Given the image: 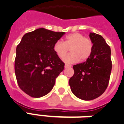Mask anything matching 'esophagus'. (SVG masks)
Masks as SVG:
<instances>
[{
  "label": "esophagus",
  "instance_id": "1",
  "mask_svg": "<svg viewBox=\"0 0 124 124\" xmlns=\"http://www.w3.org/2000/svg\"><path fill=\"white\" fill-rule=\"evenodd\" d=\"M70 67H71L70 65H68V64L65 65V68H70Z\"/></svg>",
  "mask_w": 124,
  "mask_h": 124
}]
</instances>
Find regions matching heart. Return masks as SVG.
<instances>
[{
  "instance_id": "b5f03b06",
  "label": "heart",
  "mask_w": 124,
  "mask_h": 124,
  "mask_svg": "<svg viewBox=\"0 0 124 124\" xmlns=\"http://www.w3.org/2000/svg\"><path fill=\"white\" fill-rule=\"evenodd\" d=\"M53 49L60 58H63L70 50L72 53L64 58L67 64H72L81 61H85L90 57L92 53L93 43L88 37H85L83 34L74 33L66 37L65 41L55 42Z\"/></svg>"
}]
</instances>
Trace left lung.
I'll return each mask as SVG.
<instances>
[{"instance_id": "1", "label": "left lung", "mask_w": 124, "mask_h": 124, "mask_svg": "<svg viewBox=\"0 0 124 124\" xmlns=\"http://www.w3.org/2000/svg\"><path fill=\"white\" fill-rule=\"evenodd\" d=\"M92 53L85 62L74 65V76L69 84L76 97L85 101L99 97L108 87L112 70L111 50L103 37L90 33Z\"/></svg>"}]
</instances>
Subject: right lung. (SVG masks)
<instances>
[{
	"mask_svg": "<svg viewBox=\"0 0 124 124\" xmlns=\"http://www.w3.org/2000/svg\"><path fill=\"white\" fill-rule=\"evenodd\" d=\"M64 33L39 28L25 34L17 46L16 77L20 89L30 97L48 94L64 69V63L53 49L55 42Z\"/></svg>",
	"mask_w": 124,
	"mask_h": 124,
	"instance_id": "add662e5",
	"label": "right lung"
}]
</instances>
